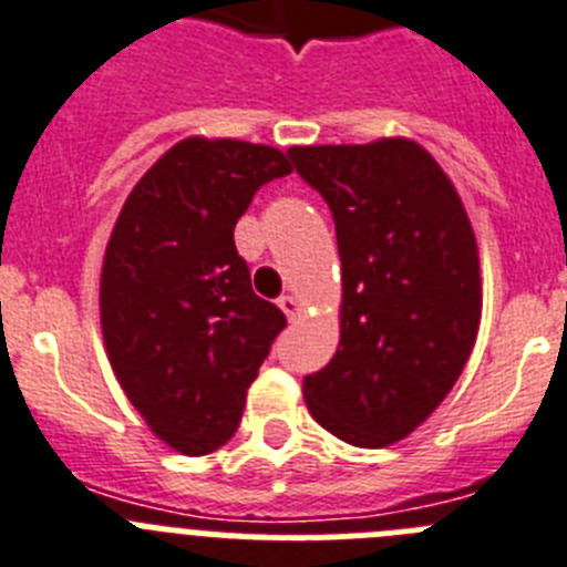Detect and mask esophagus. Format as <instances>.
I'll return each instance as SVG.
<instances>
[{"label": "esophagus", "mask_w": 567, "mask_h": 567, "mask_svg": "<svg viewBox=\"0 0 567 567\" xmlns=\"http://www.w3.org/2000/svg\"><path fill=\"white\" fill-rule=\"evenodd\" d=\"M279 308H282V313L288 316L290 321L302 316V302H299V299H296V296H290V293L279 296Z\"/></svg>", "instance_id": "esophagus-1"}]
</instances>
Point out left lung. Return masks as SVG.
<instances>
[{
    "instance_id": "obj_1",
    "label": "left lung",
    "mask_w": 567,
    "mask_h": 567,
    "mask_svg": "<svg viewBox=\"0 0 567 567\" xmlns=\"http://www.w3.org/2000/svg\"><path fill=\"white\" fill-rule=\"evenodd\" d=\"M333 212L341 339L302 384L319 426L381 449L415 432L461 379L481 328V257L446 172L410 137L293 146Z\"/></svg>"
}]
</instances>
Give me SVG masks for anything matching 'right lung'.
I'll return each mask as SVG.
<instances>
[{
  "mask_svg": "<svg viewBox=\"0 0 567 567\" xmlns=\"http://www.w3.org/2000/svg\"><path fill=\"white\" fill-rule=\"evenodd\" d=\"M288 155L186 137L135 183L101 265V330L130 404L166 446L208 455L237 432L246 392L288 324L251 290L234 226Z\"/></svg>",
  "mask_w": 567,
  "mask_h": 567,
  "instance_id": "1",
  "label": "right lung"
}]
</instances>
